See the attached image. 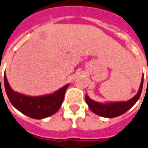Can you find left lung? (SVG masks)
Listing matches in <instances>:
<instances>
[{
    "instance_id": "obj_1",
    "label": "left lung",
    "mask_w": 148,
    "mask_h": 148,
    "mask_svg": "<svg viewBox=\"0 0 148 148\" xmlns=\"http://www.w3.org/2000/svg\"><path fill=\"white\" fill-rule=\"evenodd\" d=\"M148 81V80H147ZM144 77H142L141 82L140 85L138 92L134 97L128 101L121 102H108V103H99L92 100L88 96H86V102L93 113L103 117L113 118L122 115L129 110L139 99L143 88Z\"/></svg>"
}]
</instances>
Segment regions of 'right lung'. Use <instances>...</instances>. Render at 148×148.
I'll list each match as a JSON object with an SVG mask.
<instances>
[{"label":"right lung","instance_id":"add662e5","mask_svg":"<svg viewBox=\"0 0 148 148\" xmlns=\"http://www.w3.org/2000/svg\"><path fill=\"white\" fill-rule=\"evenodd\" d=\"M4 82L7 96L14 107L33 119H44L56 113L63 102L64 96L69 87V84H66L51 94L29 97L14 92L8 82L5 73Z\"/></svg>","mask_w":148,"mask_h":148}]
</instances>
